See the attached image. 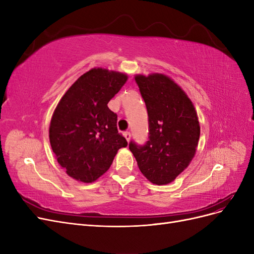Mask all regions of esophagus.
Masks as SVG:
<instances>
[{"instance_id":"esophagus-1","label":"esophagus","mask_w":254,"mask_h":254,"mask_svg":"<svg viewBox=\"0 0 254 254\" xmlns=\"http://www.w3.org/2000/svg\"><path fill=\"white\" fill-rule=\"evenodd\" d=\"M124 136H125V139L129 142L130 139H131V133H130L129 131H125V132H124Z\"/></svg>"}]
</instances>
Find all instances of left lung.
<instances>
[{
	"label": "left lung",
	"mask_w": 254,
	"mask_h": 254,
	"mask_svg": "<svg viewBox=\"0 0 254 254\" xmlns=\"http://www.w3.org/2000/svg\"><path fill=\"white\" fill-rule=\"evenodd\" d=\"M148 113V141L129 143L141 173L157 186L168 184L196 153L200 126L193 103L166 75H135Z\"/></svg>",
	"instance_id": "1"
}]
</instances>
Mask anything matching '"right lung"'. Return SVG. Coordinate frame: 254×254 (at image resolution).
<instances>
[{
  "label": "right lung",
  "mask_w": 254,
  "mask_h": 254,
  "mask_svg": "<svg viewBox=\"0 0 254 254\" xmlns=\"http://www.w3.org/2000/svg\"><path fill=\"white\" fill-rule=\"evenodd\" d=\"M128 76L95 67L81 75L60 99L50 125V143L60 166L72 178L91 183L111 166L127 141L118 131L110 99Z\"/></svg>",
  "instance_id": "right-lung-1"
}]
</instances>
